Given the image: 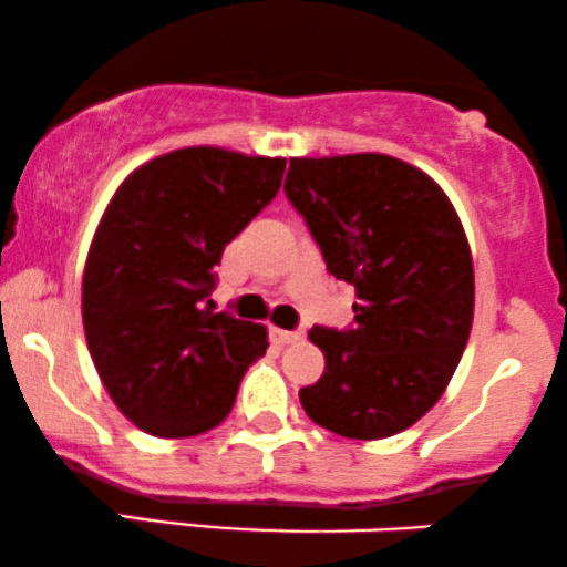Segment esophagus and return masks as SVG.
<instances>
[{
    "instance_id": "esophagus-1",
    "label": "esophagus",
    "mask_w": 567,
    "mask_h": 567,
    "mask_svg": "<svg viewBox=\"0 0 567 567\" xmlns=\"http://www.w3.org/2000/svg\"><path fill=\"white\" fill-rule=\"evenodd\" d=\"M271 336H275L277 343H296V341H301V338H303L301 330H282V328L271 330Z\"/></svg>"
}]
</instances>
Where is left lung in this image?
<instances>
[{
    "instance_id": "8db88e82",
    "label": "left lung",
    "mask_w": 567,
    "mask_h": 567,
    "mask_svg": "<svg viewBox=\"0 0 567 567\" xmlns=\"http://www.w3.org/2000/svg\"><path fill=\"white\" fill-rule=\"evenodd\" d=\"M285 194L357 292L347 330L311 328L324 373L298 392L306 415L351 440L405 432L445 392L472 330V252L451 199L389 154L290 159Z\"/></svg>"
}]
</instances>
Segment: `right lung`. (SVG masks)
Masks as SVG:
<instances>
[{
  "mask_svg": "<svg viewBox=\"0 0 567 567\" xmlns=\"http://www.w3.org/2000/svg\"><path fill=\"white\" fill-rule=\"evenodd\" d=\"M282 157L216 146L162 154L116 188L82 277L87 349L116 408L154 437L231 413L266 328L213 311L224 247L277 197Z\"/></svg>",
  "mask_w": 567,
  "mask_h": 567,
  "instance_id": "right-lung-1",
  "label": "right lung"
}]
</instances>
